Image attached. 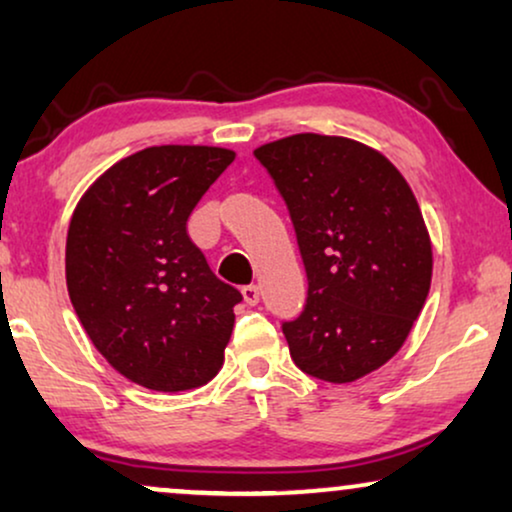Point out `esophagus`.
Listing matches in <instances>:
<instances>
[{
  "label": "esophagus",
  "instance_id": "34e87169",
  "mask_svg": "<svg viewBox=\"0 0 512 512\" xmlns=\"http://www.w3.org/2000/svg\"><path fill=\"white\" fill-rule=\"evenodd\" d=\"M242 296H244V303H247V305H258V286L256 284L242 286Z\"/></svg>",
  "mask_w": 512,
  "mask_h": 512
}]
</instances>
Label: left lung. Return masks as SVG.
Returning a JSON list of instances; mask_svg holds the SVG:
<instances>
[{
    "instance_id": "left-lung-1",
    "label": "left lung",
    "mask_w": 512,
    "mask_h": 512,
    "mask_svg": "<svg viewBox=\"0 0 512 512\" xmlns=\"http://www.w3.org/2000/svg\"><path fill=\"white\" fill-rule=\"evenodd\" d=\"M289 207L307 303L284 321L303 373L347 384L403 347L429 296V230L403 174L370 146L303 132L254 151Z\"/></svg>"
}]
</instances>
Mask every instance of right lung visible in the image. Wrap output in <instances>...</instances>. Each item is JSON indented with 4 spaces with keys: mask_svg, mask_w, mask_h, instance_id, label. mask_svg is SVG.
I'll return each mask as SVG.
<instances>
[{
    "mask_svg": "<svg viewBox=\"0 0 512 512\" xmlns=\"http://www.w3.org/2000/svg\"><path fill=\"white\" fill-rule=\"evenodd\" d=\"M233 160L219 146H149L111 165L69 221L76 317L97 352L146 389L202 387L223 366L242 293L214 275L186 221Z\"/></svg>",
    "mask_w": 512,
    "mask_h": 512,
    "instance_id": "1",
    "label": "right lung"
}]
</instances>
